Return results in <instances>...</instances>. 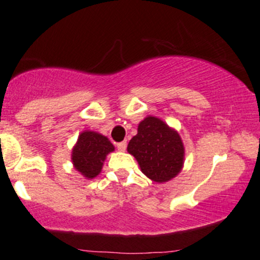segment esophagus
<instances>
[{"label":"esophagus","mask_w":260,"mask_h":260,"mask_svg":"<svg viewBox=\"0 0 260 260\" xmlns=\"http://www.w3.org/2000/svg\"><path fill=\"white\" fill-rule=\"evenodd\" d=\"M126 148H127V142H126V140H124V142L118 143V144H117V149L120 151H124V150H126Z\"/></svg>","instance_id":"1"}]
</instances>
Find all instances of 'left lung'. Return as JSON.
<instances>
[{
	"instance_id": "obj_1",
	"label": "left lung",
	"mask_w": 260,
	"mask_h": 260,
	"mask_svg": "<svg viewBox=\"0 0 260 260\" xmlns=\"http://www.w3.org/2000/svg\"><path fill=\"white\" fill-rule=\"evenodd\" d=\"M127 151L136 157L143 174L156 183L171 181L183 169L181 136L155 116H147L139 122L138 133L129 140Z\"/></svg>"
}]
</instances>
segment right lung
Returning a JSON list of instances; mask_svg holds the SVG:
<instances>
[{
  "label": "right lung",
  "mask_w": 260,
  "mask_h": 260,
  "mask_svg": "<svg viewBox=\"0 0 260 260\" xmlns=\"http://www.w3.org/2000/svg\"><path fill=\"white\" fill-rule=\"evenodd\" d=\"M115 150L109 138L95 131L80 132L72 149L73 168L86 180H92L103 170L106 156Z\"/></svg>",
  "instance_id": "add662e5"
}]
</instances>
